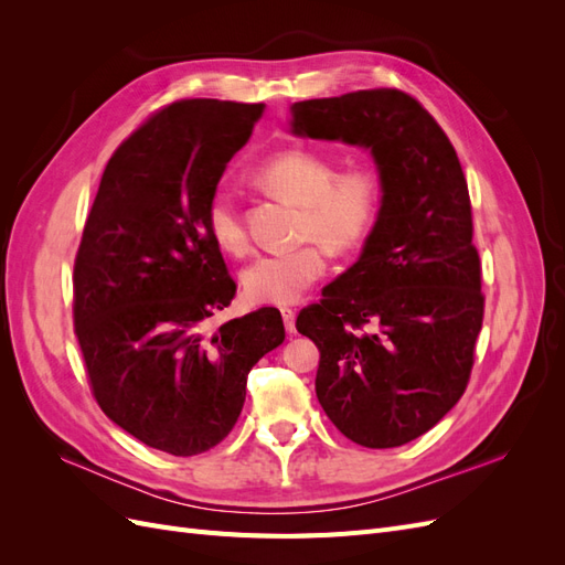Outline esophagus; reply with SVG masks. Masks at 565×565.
<instances>
[{
    "mask_svg": "<svg viewBox=\"0 0 565 565\" xmlns=\"http://www.w3.org/2000/svg\"><path fill=\"white\" fill-rule=\"evenodd\" d=\"M282 322H285V330L289 334L297 332V311L292 309H282Z\"/></svg>",
    "mask_w": 565,
    "mask_h": 565,
    "instance_id": "34e87169",
    "label": "esophagus"
}]
</instances>
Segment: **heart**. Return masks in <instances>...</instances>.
<instances>
[{
    "label": "heart",
    "instance_id": "heart-1",
    "mask_svg": "<svg viewBox=\"0 0 565 565\" xmlns=\"http://www.w3.org/2000/svg\"><path fill=\"white\" fill-rule=\"evenodd\" d=\"M259 179L301 204L299 233L316 241L259 254L243 270V289L256 303H295L324 273V247L339 254L353 252L372 235L382 212V179L370 167L339 172L334 158L313 148L276 152L259 167ZM204 221L221 249L247 252L249 235L241 204L226 188L212 193Z\"/></svg>",
    "mask_w": 565,
    "mask_h": 565
}]
</instances>
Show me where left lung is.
Masks as SVG:
<instances>
[{"label": "left lung", "instance_id": "1", "mask_svg": "<svg viewBox=\"0 0 565 565\" xmlns=\"http://www.w3.org/2000/svg\"><path fill=\"white\" fill-rule=\"evenodd\" d=\"M295 131L372 150L382 212L361 259L306 306L297 330L320 351L316 393L337 429L398 448L467 391L483 328L481 256L457 152L417 98L361 89L292 106Z\"/></svg>", "mask_w": 565, "mask_h": 565}]
</instances>
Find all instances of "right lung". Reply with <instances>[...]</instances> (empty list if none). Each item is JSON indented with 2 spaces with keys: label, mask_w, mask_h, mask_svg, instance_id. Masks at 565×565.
<instances>
[{
  "label": "right lung",
  "mask_w": 565,
  "mask_h": 565,
  "mask_svg": "<svg viewBox=\"0 0 565 565\" xmlns=\"http://www.w3.org/2000/svg\"><path fill=\"white\" fill-rule=\"evenodd\" d=\"M262 110L181 98L152 113L108 160L75 256V337L98 407L177 457L231 434L249 370L285 339L273 306L204 330L237 289L204 214Z\"/></svg>",
  "instance_id": "add662e5"
}]
</instances>
